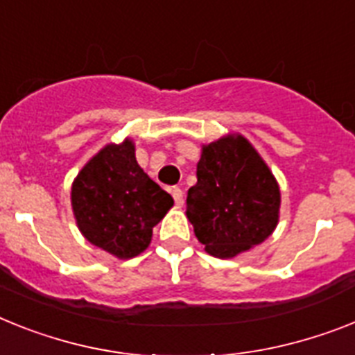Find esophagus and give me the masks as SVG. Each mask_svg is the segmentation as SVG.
Here are the masks:
<instances>
[{
    "label": "esophagus",
    "mask_w": 355,
    "mask_h": 355,
    "mask_svg": "<svg viewBox=\"0 0 355 355\" xmlns=\"http://www.w3.org/2000/svg\"><path fill=\"white\" fill-rule=\"evenodd\" d=\"M171 195H173V198H175V204H177L178 207H182V205H184V193H182V189H180V187H173Z\"/></svg>",
    "instance_id": "34e87169"
}]
</instances>
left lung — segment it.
<instances>
[{
    "label": "left lung",
    "instance_id": "8db88e82",
    "mask_svg": "<svg viewBox=\"0 0 355 355\" xmlns=\"http://www.w3.org/2000/svg\"><path fill=\"white\" fill-rule=\"evenodd\" d=\"M196 178L187 191L186 214L209 254L233 258L272 234L279 187L245 137L225 135L204 146Z\"/></svg>",
    "mask_w": 355,
    "mask_h": 355
}]
</instances>
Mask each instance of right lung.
Masks as SVG:
<instances>
[{
	"label": "right lung",
	"mask_w": 355,
	"mask_h": 355,
	"mask_svg": "<svg viewBox=\"0 0 355 355\" xmlns=\"http://www.w3.org/2000/svg\"><path fill=\"white\" fill-rule=\"evenodd\" d=\"M171 205V195L137 164L130 139L104 146L71 184V209L83 236L121 260L150 245L153 227Z\"/></svg>",
	"instance_id": "1"
}]
</instances>
